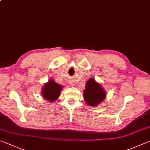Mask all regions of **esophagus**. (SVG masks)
<instances>
[{"label": "esophagus", "instance_id": "obj_1", "mask_svg": "<svg viewBox=\"0 0 150 150\" xmlns=\"http://www.w3.org/2000/svg\"><path fill=\"white\" fill-rule=\"evenodd\" d=\"M69 84H70V85H71V86H73V83H70Z\"/></svg>", "mask_w": 150, "mask_h": 150}]
</instances>
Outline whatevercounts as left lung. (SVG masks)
I'll return each mask as SVG.
<instances>
[{
  "mask_svg": "<svg viewBox=\"0 0 150 150\" xmlns=\"http://www.w3.org/2000/svg\"><path fill=\"white\" fill-rule=\"evenodd\" d=\"M83 97L87 105L96 107L105 98L106 92L101 84L96 82L94 78H90L86 83Z\"/></svg>",
  "mask_w": 150,
  "mask_h": 150,
  "instance_id": "1",
  "label": "left lung"
}]
</instances>
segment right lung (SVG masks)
Returning <instances> with one entry per match:
<instances>
[{"mask_svg": "<svg viewBox=\"0 0 150 150\" xmlns=\"http://www.w3.org/2000/svg\"><path fill=\"white\" fill-rule=\"evenodd\" d=\"M62 89L63 86L56 83L53 79H50L42 86V96L47 101L54 102L58 99Z\"/></svg>", "mask_w": 150, "mask_h": 150, "instance_id": "1", "label": "right lung"}]
</instances>
